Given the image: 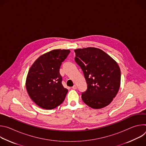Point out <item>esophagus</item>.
<instances>
[{
	"label": "esophagus",
	"mask_w": 146,
	"mask_h": 146,
	"mask_svg": "<svg viewBox=\"0 0 146 146\" xmlns=\"http://www.w3.org/2000/svg\"><path fill=\"white\" fill-rule=\"evenodd\" d=\"M72 89L73 90H76L77 89V86L76 85H74L73 87H72Z\"/></svg>",
	"instance_id": "1"
}]
</instances>
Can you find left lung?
I'll return each instance as SVG.
<instances>
[{
	"label": "left lung",
	"mask_w": 146,
	"mask_h": 146,
	"mask_svg": "<svg viewBox=\"0 0 146 146\" xmlns=\"http://www.w3.org/2000/svg\"><path fill=\"white\" fill-rule=\"evenodd\" d=\"M75 61L86 78L87 89L81 98L92 109L103 108L117 94L121 82V70L117 62L108 54L95 47L74 50Z\"/></svg>",
	"instance_id": "left-lung-1"
}]
</instances>
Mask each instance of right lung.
<instances>
[{"instance_id":"1","label":"right lung","mask_w":146,"mask_h":146,"mask_svg":"<svg viewBox=\"0 0 146 146\" xmlns=\"http://www.w3.org/2000/svg\"><path fill=\"white\" fill-rule=\"evenodd\" d=\"M70 52L52 50L39 56L30 68L26 88L31 99L41 108L53 109L65 100L68 90L62 84L59 69Z\"/></svg>"}]
</instances>
